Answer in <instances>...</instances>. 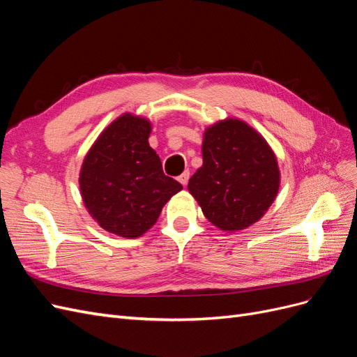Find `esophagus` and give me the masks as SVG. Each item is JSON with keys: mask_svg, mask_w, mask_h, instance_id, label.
Masks as SVG:
<instances>
[{"mask_svg": "<svg viewBox=\"0 0 357 357\" xmlns=\"http://www.w3.org/2000/svg\"><path fill=\"white\" fill-rule=\"evenodd\" d=\"M189 177H190V172H189V171H185V172H183V174H180V176L177 177V180L181 183L183 186H186L188 181H189Z\"/></svg>", "mask_w": 357, "mask_h": 357, "instance_id": "1", "label": "esophagus"}]
</instances>
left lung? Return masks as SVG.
<instances>
[{"instance_id": "obj_1", "label": "left lung", "mask_w": 357, "mask_h": 357, "mask_svg": "<svg viewBox=\"0 0 357 357\" xmlns=\"http://www.w3.org/2000/svg\"><path fill=\"white\" fill-rule=\"evenodd\" d=\"M202 159L188 189L205 218L223 231H241L261 219L280 185L277 159L265 139L228 119L205 131Z\"/></svg>"}]
</instances>
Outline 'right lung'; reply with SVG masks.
Here are the masks:
<instances>
[{
  "mask_svg": "<svg viewBox=\"0 0 357 357\" xmlns=\"http://www.w3.org/2000/svg\"><path fill=\"white\" fill-rule=\"evenodd\" d=\"M150 131L146 119L121 116L96 139L80 171L86 208L101 228L125 238L152 228L162 207L183 189L164 174L147 142Z\"/></svg>",
  "mask_w": 357,
  "mask_h": 357,
  "instance_id": "right-lung-1",
  "label": "right lung"
}]
</instances>
